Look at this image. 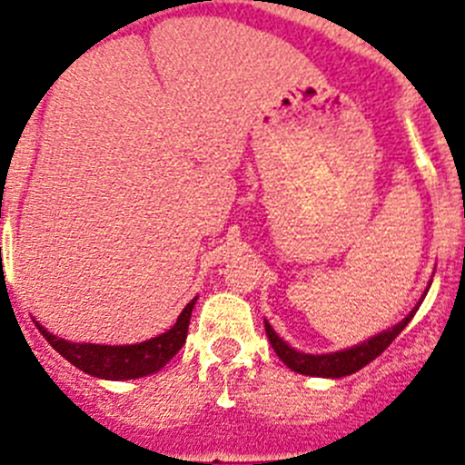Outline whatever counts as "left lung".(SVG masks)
Returning a JSON list of instances; mask_svg holds the SVG:
<instances>
[{
  "label": "left lung",
  "mask_w": 465,
  "mask_h": 465,
  "mask_svg": "<svg viewBox=\"0 0 465 465\" xmlns=\"http://www.w3.org/2000/svg\"><path fill=\"white\" fill-rule=\"evenodd\" d=\"M429 286H431V282H429ZM429 286L424 289V293H422V298H420L418 305H415L409 314L403 316L397 325H392V328H388V331L379 332V335L370 337V340H364L362 344L351 346V349H341V351H335V353H321V355L319 353H302V351H298V349H293V346L286 344V341L282 340L275 331H272V325L263 319V323H266L268 341L272 344L275 353L280 355L282 362H284L289 370L298 371V374L319 376V379H341V376L355 374L358 370H362L364 364H370L371 360L379 358V355L383 353L390 344H392L394 337H397L399 332H401L403 328L411 323V319H413L415 312H418L420 305H422L424 296H427Z\"/></svg>",
  "instance_id": "left-lung-1"
}]
</instances>
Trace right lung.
<instances>
[{
    "instance_id": "right-lung-1",
    "label": "right lung",
    "mask_w": 465,
    "mask_h": 465,
    "mask_svg": "<svg viewBox=\"0 0 465 465\" xmlns=\"http://www.w3.org/2000/svg\"><path fill=\"white\" fill-rule=\"evenodd\" d=\"M197 298L183 307L176 323L169 328L163 335L153 337V340L140 341V344H124V346H110V344H77V341L62 340V337L52 335L36 321L41 335L50 341L52 349L56 353H62L71 364H75L77 370L84 374L95 376V379L105 381H130L142 379V376L155 374L179 353L181 346L185 344L188 337L190 316H193V307Z\"/></svg>"
}]
</instances>
